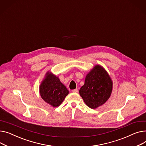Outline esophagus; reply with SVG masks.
<instances>
[{
	"mask_svg": "<svg viewBox=\"0 0 146 146\" xmlns=\"http://www.w3.org/2000/svg\"><path fill=\"white\" fill-rule=\"evenodd\" d=\"M72 91L73 92H78V90L77 89V88H76V89H75V90H72Z\"/></svg>",
	"mask_w": 146,
	"mask_h": 146,
	"instance_id": "esophagus-1",
	"label": "esophagus"
}]
</instances>
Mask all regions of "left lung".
Here are the masks:
<instances>
[{
	"mask_svg": "<svg viewBox=\"0 0 146 146\" xmlns=\"http://www.w3.org/2000/svg\"><path fill=\"white\" fill-rule=\"evenodd\" d=\"M113 90V81L104 68L97 65L85 77L80 94L86 105L95 109L109 99Z\"/></svg>",
	"mask_w": 146,
	"mask_h": 146,
	"instance_id": "1",
	"label": "left lung"
}]
</instances>
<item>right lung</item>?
Wrapping results in <instances>:
<instances>
[{"label":"right lung","mask_w":146,"mask_h":146,"mask_svg":"<svg viewBox=\"0 0 146 146\" xmlns=\"http://www.w3.org/2000/svg\"><path fill=\"white\" fill-rule=\"evenodd\" d=\"M40 97L48 104L54 107L61 104L65 97L69 94L65 85L58 76L48 72L39 87Z\"/></svg>","instance_id":"1"}]
</instances>
